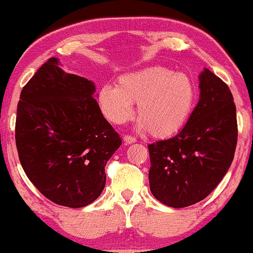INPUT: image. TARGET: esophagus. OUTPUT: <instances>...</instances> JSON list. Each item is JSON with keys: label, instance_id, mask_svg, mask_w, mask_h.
Segmentation results:
<instances>
[{"label": "esophagus", "instance_id": "1", "mask_svg": "<svg viewBox=\"0 0 253 253\" xmlns=\"http://www.w3.org/2000/svg\"><path fill=\"white\" fill-rule=\"evenodd\" d=\"M123 141H124V143H126V145H131V143L136 142L137 140L135 137L129 136V135H126V136L123 137Z\"/></svg>", "mask_w": 253, "mask_h": 253}]
</instances>
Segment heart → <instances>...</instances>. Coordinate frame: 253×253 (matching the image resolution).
<instances>
[{"instance_id": "b5f03b06", "label": "heart", "mask_w": 253, "mask_h": 253, "mask_svg": "<svg viewBox=\"0 0 253 253\" xmlns=\"http://www.w3.org/2000/svg\"><path fill=\"white\" fill-rule=\"evenodd\" d=\"M197 90L187 73L164 66H148L119 76L117 86L105 84L97 101L111 123L124 124L137 105L140 129L167 137L180 130L191 116Z\"/></svg>"}]
</instances>
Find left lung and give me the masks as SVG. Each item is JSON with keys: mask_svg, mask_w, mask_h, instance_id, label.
Returning a JSON list of instances; mask_svg holds the SVG:
<instances>
[{"mask_svg": "<svg viewBox=\"0 0 253 253\" xmlns=\"http://www.w3.org/2000/svg\"><path fill=\"white\" fill-rule=\"evenodd\" d=\"M199 89V101L180 131L148 145L149 188L157 200L170 208H186L205 199L234 158L238 126L229 88L204 69Z\"/></svg>", "mask_w": 253, "mask_h": 253, "instance_id": "left-lung-1", "label": "left lung"}]
</instances>
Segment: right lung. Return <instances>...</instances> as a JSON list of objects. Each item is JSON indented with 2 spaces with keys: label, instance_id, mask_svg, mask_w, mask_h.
Wrapping results in <instances>:
<instances>
[{
  "label": "right lung",
  "instance_id": "1",
  "mask_svg": "<svg viewBox=\"0 0 253 253\" xmlns=\"http://www.w3.org/2000/svg\"><path fill=\"white\" fill-rule=\"evenodd\" d=\"M50 58L23 88L15 142L29 180L50 202L83 208L105 188V167L122 140L102 116L95 83Z\"/></svg>",
  "mask_w": 253,
  "mask_h": 253
}]
</instances>
